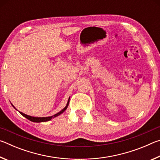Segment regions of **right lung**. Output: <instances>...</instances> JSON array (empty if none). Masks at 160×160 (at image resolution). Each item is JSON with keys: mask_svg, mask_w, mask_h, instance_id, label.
Returning a JSON list of instances; mask_svg holds the SVG:
<instances>
[{"mask_svg": "<svg viewBox=\"0 0 160 160\" xmlns=\"http://www.w3.org/2000/svg\"><path fill=\"white\" fill-rule=\"evenodd\" d=\"M69 99H68V103H67V105H66V107L64 108L63 109H62L61 112H59L58 113H56L55 115H53V116H48V117H34V116H28V115H27V114H25V113H22V112H20L22 115L23 116H25V118H27L28 119H29V121H32V122H36V123H39V122H45V121H50L51 118H54V117H56V116H59L60 114H61L63 112H65V110H66V109H67V107H68V104H69ZM12 107H14V106H13L12 105ZM15 108V107H14Z\"/></svg>", "mask_w": 160, "mask_h": 160, "instance_id": "add662e5", "label": "right lung"}]
</instances>
